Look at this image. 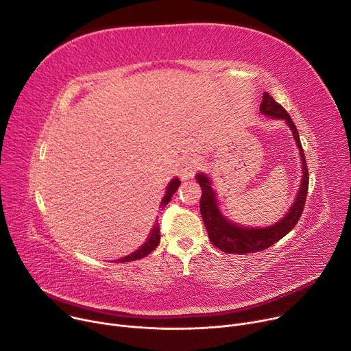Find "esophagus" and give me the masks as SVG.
I'll list each match as a JSON object with an SVG mask.
<instances>
[{"instance_id":"esophagus-1","label":"esophagus","mask_w":351,"mask_h":351,"mask_svg":"<svg viewBox=\"0 0 351 351\" xmlns=\"http://www.w3.org/2000/svg\"><path fill=\"white\" fill-rule=\"evenodd\" d=\"M179 175L183 180H187L190 179L191 176H194V173L199 169V162L195 157L193 156H189V157H183L180 158V162H179Z\"/></svg>"}]
</instances>
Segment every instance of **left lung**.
I'll return each mask as SVG.
<instances>
[{
    "instance_id": "obj_1",
    "label": "left lung",
    "mask_w": 351,
    "mask_h": 351,
    "mask_svg": "<svg viewBox=\"0 0 351 351\" xmlns=\"http://www.w3.org/2000/svg\"><path fill=\"white\" fill-rule=\"evenodd\" d=\"M260 112L268 118L285 121V123L290 129L300 152L298 154L300 161H302V180H300V186L293 204L278 222L264 228H252L239 225L223 215L222 210L219 208L218 194L213 189L211 178L204 172H198L195 175V180L202 186L203 193L202 199H199V213H202L211 243L226 254L258 253L274 245L295 226L304 210V203L308 191V169L295 125L291 121L290 115L286 112V110L280 104H278L268 93H264L263 95Z\"/></svg>"
}]
</instances>
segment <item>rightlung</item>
Returning <instances> with one entry per match:
<instances>
[{"instance_id": "add662e5", "label": "right lung", "mask_w": 351, "mask_h": 351, "mask_svg": "<svg viewBox=\"0 0 351 351\" xmlns=\"http://www.w3.org/2000/svg\"><path fill=\"white\" fill-rule=\"evenodd\" d=\"M179 186H180V180H179L178 178H173V179L168 183V186H167V189H165V195H164L162 199H161L160 208H164V207L171 202L172 195L176 193V190L179 189ZM158 244H160V226H158V221H156V223H154L152 232H149V234H148L145 243H143V244L136 250V252H133L132 254L119 258L118 263H129V261L140 260V258L148 256L149 253L153 252V250H156V247H157Z\"/></svg>"}]
</instances>
